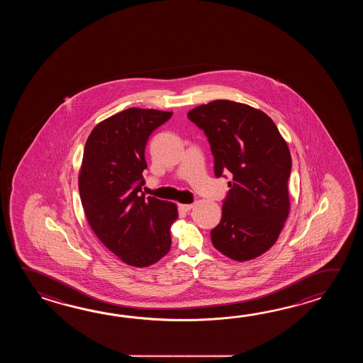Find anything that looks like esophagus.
Masks as SVG:
<instances>
[{"instance_id":"34e87169","label":"esophagus","mask_w":363,"mask_h":363,"mask_svg":"<svg viewBox=\"0 0 363 363\" xmlns=\"http://www.w3.org/2000/svg\"><path fill=\"white\" fill-rule=\"evenodd\" d=\"M193 208V203H179V208L183 210V211H189Z\"/></svg>"}]
</instances>
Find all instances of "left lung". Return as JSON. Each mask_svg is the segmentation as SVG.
<instances>
[{"mask_svg":"<svg viewBox=\"0 0 363 363\" xmlns=\"http://www.w3.org/2000/svg\"><path fill=\"white\" fill-rule=\"evenodd\" d=\"M188 119L208 138L216 178L232 174L213 245L240 262L263 255L289 213L292 160L278 127L261 110L227 100L197 106Z\"/></svg>","mask_w":363,"mask_h":363,"instance_id":"obj_1","label":"left lung"}]
</instances>
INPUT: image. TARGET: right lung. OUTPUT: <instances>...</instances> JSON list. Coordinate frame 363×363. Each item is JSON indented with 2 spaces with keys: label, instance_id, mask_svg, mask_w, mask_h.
Listing matches in <instances>:
<instances>
[{
  "label": "right lung",
  "instance_id": "right-lung-1",
  "mask_svg": "<svg viewBox=\"0 0 363 363\" xmlns=\"http://www.w3.org/2000/svg\"><path fill=\"white\" fill-rule=\"evenodd\" d=\"M171 116L127 108L97 124L85 143L79 175L85 216L102 244L135 267L150 266L170 252L177 205L147 197L141 186L147 139Z\"/></svg>",
  "mask_w": 363,
  "mask_h": 363
}]
</instances>
